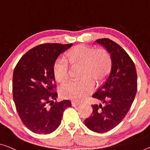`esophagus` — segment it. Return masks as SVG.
<instances>
[{
    "mask_svg": "<svg viewBox=\"0 0 150 150\" xmlns=\"http://www.w3.org/2000/svg\"><path fill=\"white\" fill-rule=\"evenodd\" d=\"M71 103H72V106H73V107H76V106H78L81 104L80 102H76V101H72Z\"/></svg>",
    "mask_w": 150,
    "mask_h": 150,
    "instance_id": "1",
    "label": "esophagus"
}]
</instances>
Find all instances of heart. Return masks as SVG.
Returning a JSON list of instances; mask_svg holds the SVG:
<instances>
[{"label":"heart","instance_id":"1","mask_svg":"<svg viewBox=\"0 0 150 150\" xmlns=\"http://www.w3.org/2000/svg\"><path fill=\"white\" fill-rule=\"evenodd\" d=\"M68 62L73 68L80 67L79 78L81 80L70 81L62 85L59 93L62 98L81 100L94 88V82H100L110 73L112 66L111 55L107 50L84 45H77L66 53ZM53 75L58 82L63 83L69 78L67 63L57 59L53 65Z\"/></svg>","mask_w":150,"mask_h":150}]
</instances>
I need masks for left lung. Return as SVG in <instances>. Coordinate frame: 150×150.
I'll use <instances>...</instances> for the list:
<instances>
[{
    "label": "left lung",
    "mask_w": 150,
    "mask_h": 150,
    "mask_svg": "<svg viewBox=\"0 0 150 150\" xmlns=\"http://www.w3.org/2000/svg\"><path fill=\"white\" fill-rule=\"evenodd\" d=\"M96 42L110 53L112 66L107 81L92 96L100 104L92 105V115L84 124L93 132L104 133L116 127L128 113L137 91V73L134 62L120 45L107 38Z\"/></svg>",
    "instance_id": "1"
}]
</instances>
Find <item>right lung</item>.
Returning a JSON list of instances; mask_svg holds the SVG:
<instances>
[{
	"instance_id": "add662e5",
	"label": "right lung",
	"mask_w": 150,
	"mask_h": 150,
	"mask_svg": "<svg viewBox=\"0 0 150 150\" xmlns=\"http://www.w3.org/2000/svg\"><path fill=\"white\" fill-rule=\"evenodd\" d=\"M72 45L48 43L35 46L23 55L14 70L16 111L24 125L34 133H52L59 126L66 108L71 107L68 100L53 102L57 93L52 69L58 56Z\"/></svg>"
}]
</instances>
